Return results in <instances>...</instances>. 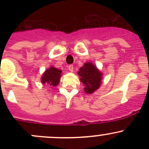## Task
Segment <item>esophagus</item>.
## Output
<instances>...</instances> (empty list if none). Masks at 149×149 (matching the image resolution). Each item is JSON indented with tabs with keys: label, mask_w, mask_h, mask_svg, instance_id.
Returning a JSON list of instances; mask_svg holds the SVG:
<instances>
[{
	"label": "esophagus",
	"mask_w": 149,
	"mask_h": 149,
	"mask_svg": "<svg viewBox=\"0 0 149 149\" xmlns=\"http://www.w3.org/2000/svg\"><path fill=\"white\" fill-rule=\"evenodd\" d=\"M68 70H70V72L73 71V65H70L68 66Z\"/></svg>",
	"instance_id": "esophagus-1"
}]
</instances>
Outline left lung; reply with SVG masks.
Instances as JSON below:
<instances>
[{"instance_id":"left-lung-1","label":"left lung","mask_w":149,"mask_h":149,"mask_svg":"<svg viewBox=\"0 0 149 149\" xmlns=\"http://www.w3.org/2000/svg\"><path fill=\"white\" fill-rule=\"evenodd\" d=\"M78 74L80 76V80L85 86L84 91L87 94H92L100 88L102 84V73L91 63H85L79 68Z\"/></svg>"}]
</instances>
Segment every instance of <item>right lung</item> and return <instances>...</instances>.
I'll return each instance as SVG.
<instances>
[{
    "label": "right lung",
    "instance_id": "add662e5",
    "mask_svg": "<svg viewBox=\"0 0 149 149\" xmlns=\"http://www.w3.org/2000/svg\"><path fill=\"white\" fill-rule=\"evenodd\" d=\"M62 70L51 66L45 71L41 78V82L43 84L56 86L59 84L61 77Z\"/></svg>",
    "mask_w": 149,
    "mask_h": 149
}]
</instances>
